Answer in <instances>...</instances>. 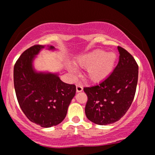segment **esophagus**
<instances>
[{
	"mask_svg": "<svg viewBox=\"0 0 155 155\" xmlns=\"http://www.w3.org/2000/svg\"><path fill=\"white\" fill-rule=\"evenodd\" d=\"M82 90H83V87H82L81 84L78 83L76 84V91H77V92H82Z\"/></svg>",
	"mask_w": 155,
	"mask_h": 155,
	"instance_id": "34e87169",
	"label": "esophagus"
}]
</instances>
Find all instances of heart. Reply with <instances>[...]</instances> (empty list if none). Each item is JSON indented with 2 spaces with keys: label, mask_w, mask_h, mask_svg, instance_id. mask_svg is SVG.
Segmentation results:
<instances>
[{
  "label": "heart",
  "mask_w": 155,
  "mask_h": 155,
  "mask_svg": "<svg viewBox=\"0 0 155 155\" xmlns=\"http://www.w3.org/2000/svg\"><path fill=\"white\" fill-rule=\"evenodd\" d=\"M116 61L114 53H105L104 51L96 49L80 56L75 59L76 66L86 68L84 77L90 82L99 83L109 77L113 71ZM69 70L74 71L73 68Z\"/></svg>",
  "instance_id": "1"
}]
</instances>
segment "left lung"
Listing matches in <instances>:
<instances>
[{
    "mask_svg": "<svg viewBox=\"0 0 155 155\" xmlns=\"http://www.w3.org/2000/svg\"><path fill=\"white\" fill-rule=\"evenodd\" d=\"M119 61L112 73L97 85L84 87L87 118L98 125L114 124L125 115L134 99L138 65L132 55L118 46Z\"/></svg>",
    "mask_w": 155,
    "mask_h": 155,
    "instance_id": "left-lung-1",
    "label": "left lung"
}]
</instances>
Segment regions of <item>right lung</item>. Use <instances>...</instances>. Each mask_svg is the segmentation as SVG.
<instances>
[{"label": "right lung", "mask_w": 155, "mask_h": 155, "mask_svg": "<svg viewBox=\"0 0 155 155\" xmlns=\"http://www.w3.org/2000/svg\"><path fill=\"white\" fill-rule=\"evenodd\" d=\"M44 47L35 45L21 54L14 66V87L19 104L27 118L43 128H50L65 118L76 87L61 81L57 73L35 71L33 61ZM48 48L55 49L52 46Z\"/></svg>", "instance_id": "add662e5"}]
</instances>
